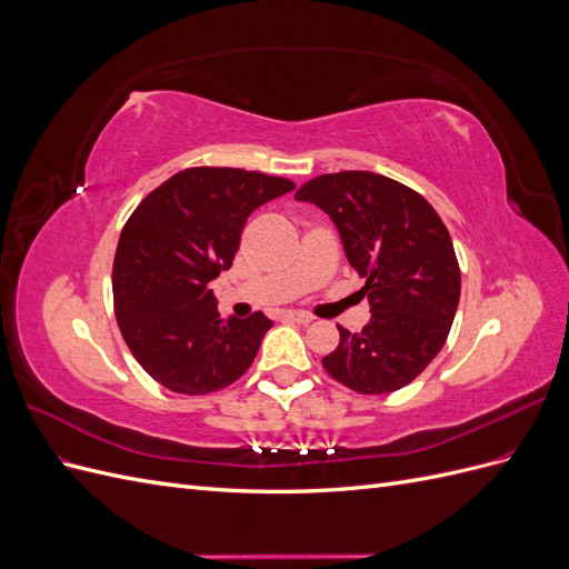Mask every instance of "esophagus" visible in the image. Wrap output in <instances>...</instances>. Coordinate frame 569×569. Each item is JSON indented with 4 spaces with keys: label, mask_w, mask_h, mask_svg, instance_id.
I'll use <instances>...</instances> for the list:
<instances>
[{
    "label": "esophagus",
    "mask_w": 569,
    "mask_h": 569,
    "mask_svg": "<svg viewBox=\"0 0 569 569\" xmlns=\"http://www.w3.org/2000/svg\"><path fill=\"white\" fill-rule=\"evenodd\" d=\"M280 318H282L284 322H299V325H311V322H313V316L301 313V311H284Z\"/></svg>",
    "instance_id": "1"
}]
</instances>
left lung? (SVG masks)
I'll return each mask as SVG.
<instances>
[{"instance_id": "8db88e82", "label": "left lung", "mask_w": 569, "mask_h": 569, "mask_svg": "<svg viewBox=\"0 0 569 569\" xmlns=\"http://www.w3.org/2000/svg\"><path fill=\"white\" fill-rule=\"evenodd\" d=\"M297 199L332 218L372 311L360 332L337 325L339 347L322 358L325 370L370 396L410 385L441 351L460 299L458 258L439 213L370 170L313 178Z\"/></svg>"}]
</instances>
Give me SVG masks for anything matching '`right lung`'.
<instances>
[{
  "instance_id": "1",
  "label": "right lung",
  "mask_w": 569,
  "mask_h": 569,
  "mask_svg": "<svg viewBox=\"0 0 569 569\" xmlns=\"http://www.w3.org/2000/svg\"><path fill=\"white\" fill-rule=\"evenodd\" d=\"M295 189L242 168H187L142 199L113 258V308L128 349L166 389L201 396L242 377L272 327L261 311L218 316L209 282L232 266L247 218Z\"/></svg>"
}]
</instances>
